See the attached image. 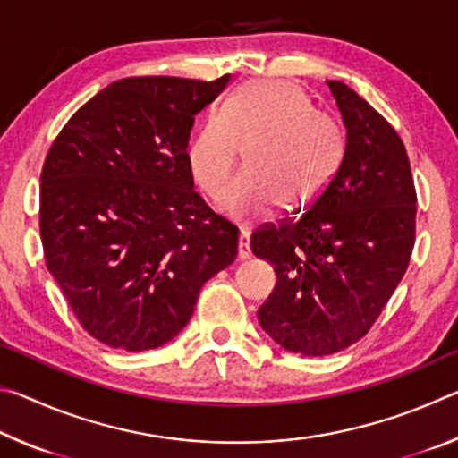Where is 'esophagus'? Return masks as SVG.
Segmentation results:
<instances>
[{
	"mask_svg": "<svg viewBox=\"0 0 458 458\" xmlns=\"http://www.w3.org/2000/svg\"><path fill=\"white\" fill-rule=\"evenodd\" d=\"M238 259L240 260L250 259V234H248L246 230L240 232V238H238Z\"/></svg>",
	"mask_w": 458,
	"mask_h": 458,
	"instance_id": "1",
	"label": "esophagus"
}]
</instances>
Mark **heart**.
<instances>
[{"instance_id":"heart-1","label":"heart","mask_w":458,"mask_h":458,"mask_svg":"<svg viewBox=\"0 0 458 458\" xmlns=\"http://www.w3.org/2000/svg\"><path fill=\"white\" fill-rule=\"evenodd\" d=\"M246 149V172L224 191L218 206L232 216L267 214L275 204L299 214L335 175L344 137L335 121L317 113L289 81H252L224 111L208 114L190 143L193 180L218 196Z\"/></svg>"}]
</instances>
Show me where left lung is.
<instances>
[{
    "mask_svg": "<svg viewBox=\"0 0 458 458\" xmlns=\"http://www.w3.org/2000/svg\"><path fill=\"white\" fill-rule=\"evenodd\" d=\"M345 127L335 175L309 210L250 238L276 284L260 327L301 355H331L369 331L404 276L416 236V190L406 147L368 100L327 81Z\"/></svg>",
    "mask_w": 458,
    "mask_h": 458,
    "instance_id": "left-lung-1",
    "label": "left lung"
}]
</instances>
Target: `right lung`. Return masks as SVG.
Returning <instances> with one entry per match:
<instances>
[{"instance_id":"1","label":"right lung","mask_w":458,"mask_h":458,"mask_svg":"<svg viewBox=\"0 0 458 458\" xmlns=\"http://www.w3.org/2000/svg\"><path fill=\"white\" fill-rule=\"evenodd\" d=\"M175 76L108 84L46 155L40 236L82 329L114 350L172 341L206 281L238 254V228L193 191V119L226 89Z\"/></svg>"}]
</instances>
